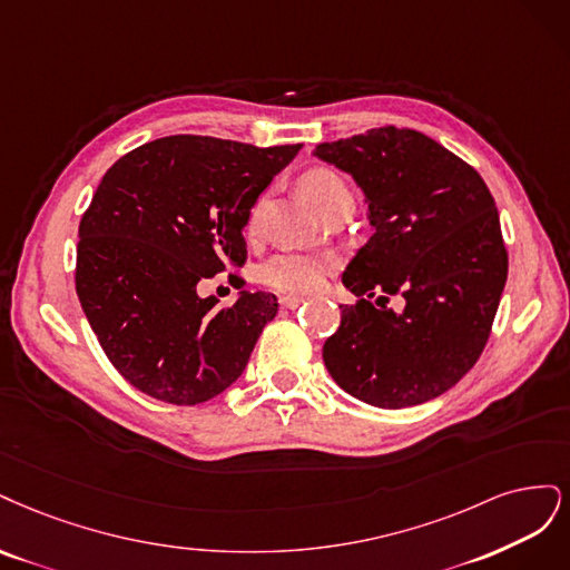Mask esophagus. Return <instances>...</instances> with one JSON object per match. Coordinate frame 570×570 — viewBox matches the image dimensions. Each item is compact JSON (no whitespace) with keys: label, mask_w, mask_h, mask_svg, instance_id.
Masks as SVG:
<instances>
[{"label":"esophagus","mask_w":570,"mask_h":570,"mask_svg":"<svg viewBox=\"0 0 570 570\" xmlns=\"http://www.w3.org/2000/svg\"><path fill=\"white\" fill-rule=\"evenodd\" d=\"M303 301H305L303 296H282V298H279V305L286 307V309H296Z\"/></svg>","instance_id":"esophagus-1"}]
</instances>
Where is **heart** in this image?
Returning <instances> with one entry per match:
<instances>
[{
	"label": "heart",
	"mask_w": 570,
	"mask_h": 570,
	"mask_svg": "<svg viewBox=\"0 0 570 570\" xmlns=\"http://www.w3.org/2000/svg\"><path fill=\"white\" fill-rule=\"evenodd\" d=\"M301 189L305 198L309 200L315 210L324 206L326 200H332L336 196L351 194L345 187V181L341 175L328 168H312L301 177ZM261 213L263 206L258 204L250 210L246 232L255 234L261 225ZM328 272V261L322 258V255L315 253H301V250H286L274 255L272 261L265 263L263 267V282L272 288L284 291V293H309L315 291Z\"/></svg>",
	"instance_id": "heart-1"
}]
</instances>
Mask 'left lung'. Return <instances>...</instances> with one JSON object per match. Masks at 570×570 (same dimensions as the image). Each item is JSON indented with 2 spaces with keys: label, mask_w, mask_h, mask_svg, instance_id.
Masks as SVG:
<instances>
[{
  "label": "left lung",
  "mask_w": 570,
  "mask_h": 570,
  "mask_svg": "<svg viewBox=\"0 0 570 570\" xmlns=\"http://www.w3.org/2000/svg\"><path fill=\"white\" fill-rule=\"evenodd\" d=\"M351 175L372 236L347 263L341 326L324 364L345 393L381 410L429 402L462 379L488 343L507 284L500 215L483 177L435 139L374 127L320 144ZM380 293L379 308L368 298ZM389 295L403 307L385 308Z\"/></svg>",
  "instance_id": "1"
}]
</instances>
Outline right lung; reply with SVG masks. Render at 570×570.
Masks as SVG:
<instances>
[{"label":"right lung","mask_w":570,"mask_h":570,"mask_svg":"<svg viewBox=\"0 0 570 570\" xmlns=\"http://www.w3.org/2000/svg\"><path fill=\"white\" fill-rule=\"evenodd\" d=\"M301 146L173 135L108 168L80 223L76 291L106 357L137 391L198 405L244 374L277 296L242 291L217 307L198 284L246 263L250 208Z\"/></svg>","instance_id":"right-lung-1"}]
</instances>
